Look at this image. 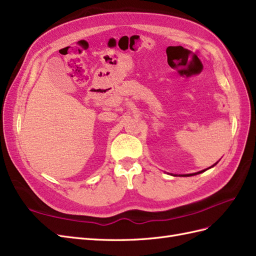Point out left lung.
I'll use <instances>...</instances> for the list:
<instances>
[{
    "mask_svg": "<svg viewBox=\"0 0 256 256\" xmlns=\"http://www.w3.org/2000/svg\"><path fill=\"white\" fill-rule=\"evenodd\" d=\"M214 166V164H213ZM212 166V167H213ZM204 171H206V170H202V171H199V172H197V174H186V176H195V174H202V172H204Z\"/></svg>",
    "mask_w": 256,
    "mask_h": 256,
    "instance_id": "1",
    "label": "left lung"
}]
</instances>
